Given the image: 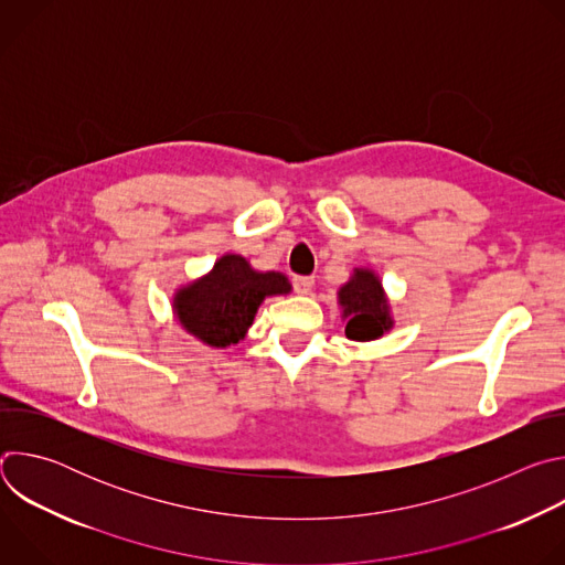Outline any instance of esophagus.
Returning <instances> with one entry per match:
<instances>
[{
    "instance_id": "obj_1",
    "label": "esophagus",
    "mask_w": 565,
    "mask_h": 565,
    "mask_svg": "<svg viewBox=\"0 0 565 565\" xmlns=\"http://www.w3.org/2000/svg\"><path fill=\"white\" fill-rule=\"evenodd\" d=\"M292 286H295V292L308 295L312 290V286H315V279L306 277V275H297V277H292Z\"/></svg>"
}]
</instances>
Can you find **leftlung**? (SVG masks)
<instances>
[{
  "label": "left lung",
  "instance_id": "8db88e82",
  "mask_svg": "<svg viewBox=\"0 0 565 565\" xmlns=\"http://www.w3.org/2000/svg\"><path fill=\"white\" fill-rule=\"evenodd\" d=\"M340 303L347 317V338L369 342L391 329L388 306L377 277L369 270H355L340 290Z\"/></svg>",
  "mask_w": 565,
  "mask_h": 565
}]
</instances>
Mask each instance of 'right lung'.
<instances>
[{
	"mask_svg": "<svg viewBox=\"0 0 565 565\" xmlns=\"http://www.w3.org/2000/svg\"><path fill=\"white\" fill-rule=\"evenodd\" d=\"M290 290L281 273H257L238 255H225L214 270L179 290L174 308L181 324L210 347H230L244 340L259 303L268 295Z\"/></svg>",
	"mask_w": 565,
	"mask_h": 565,
	"instance_id": "1",
	"label": "right lung"
}]
</instances>
